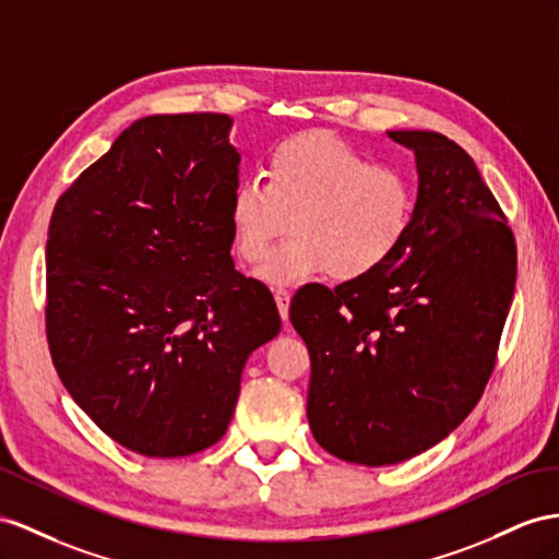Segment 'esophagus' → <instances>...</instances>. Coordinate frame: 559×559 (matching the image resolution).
Returning <instances> with one entry per match:
<instances>
[{
    "label": "esophagus",
    "instance_id": "obj_1",
    "mask_svg": "<svg viewBox=\"0 0 559 559\" xmlns=\"http://www.w3.org/2000/svg\"><path fill=\"white\" fill-rule=\"evenodd\" d=\"M274 297H276V305H278V311H281V319L288 323V309H290V290L288 288H276L274 290Z\"/></svg>",
    "mask_w": 559,
    "mask_h": 559
}]
</instances>
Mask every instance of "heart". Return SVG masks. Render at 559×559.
<instances>
[{"instance_id": "obj_1", "label": "heart", "mask_w": 559, "mask_h": 559, "mask_svg": "<svg viewBox=\"0 0 559 559\" xmlns=\"http://www.w3.org/2000/svg\"><path fill=\"white\" fill-rule=\"evenodd\" d=\"M418 207L406 169L373 165L331 132L281 141L264 179L236 186L228 224L242 260L262 262L290 217V238L257 271L266 283H299L331 274L361 281L388 264L411 234Z\"/></svg>"}]
</instances>
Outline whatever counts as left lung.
Masks as SVG:
<instances>
[{
	"instance_id": "8db88e82",
	"label": "left lung",
	"mask_w": 559,
	"mask_h": 559,
	"mask_svg": "<svg viewBox=\"0 0 559 559\" xmlns=\"http://www.w3.org/2000/svg\"><path fill=\"white\" fill-rule=\"evenodd\" d=\"M388 136L416 155L418 207L392 260L290 302L311 359L309 427L340 461L394 465L437 447L491 378L518 278L506 214L443 134Z\"/></svg>"
}]
</instances>
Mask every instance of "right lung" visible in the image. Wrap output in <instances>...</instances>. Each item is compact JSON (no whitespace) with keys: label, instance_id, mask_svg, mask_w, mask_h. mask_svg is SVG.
<instances>
[{"label":"right lung","instance_id":"1","mask_svg":"<svg viewBox=\"0 0 559 559\" xmlns=\"http://www.w3.org/2000/svg\"><path fill=\"white\" fill-rule=\"evenodd\" d=\"M231 124L219 112L136 120L49 222L56 373L110 439L141 455L217 443L248 356L281 331L266 285L231 260Z\"/></svg>","mask_w":559,"mask_h":559}]
</instances>
